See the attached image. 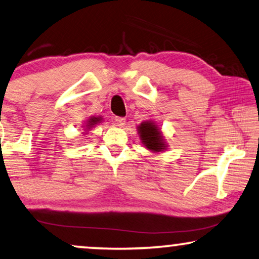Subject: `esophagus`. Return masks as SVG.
<instances>
[{
  "label": "esophagus",
  "instance_id": "34e87169",
  "mask_svg": "<svg viewBox=\"0 0 259 259\" xmlns=\"http://www.w3.org/2000/svg\"><path fill=\"white\" fill-rule=\"evenodd\" d=\"M114 123L117 126H123L125 125V118H121V117H115L114 118Z\"/></svg>",
  "mask_w": 259,
  "mask_h": 259
}]
</instances>
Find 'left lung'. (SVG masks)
Here are the masks:
<instances>
[{"label": "left lung", "mask_w": 259, "mask_h": 259, "mask_svg": "<svg viewBox=\"0 0 259 259\" xmlns=\"http://www.w3.org/2000/svg\"><path fill=\"white\" fill-rule=\"evenodd\" d=\"M139 130H140L141 140L144 141L146 147L154 152H160L164 149V144L162 142L163 140L154 123L151 121L142 122L139 126Z\"/></svg>", "instance_id": "left-lung-1"}]
</instances>
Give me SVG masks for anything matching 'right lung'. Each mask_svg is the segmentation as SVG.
Returning a JSON list of instances; mask_svg holds the SVG:
<instances>
[{
    "instance_id": "right-lung-1",
    "label": "right lung",
    "mask_w": 259,
    "mask_h": 259,
    "mask_svg": "<svg viewBox=\"0 0 259 259\" xmlns=\"http://www.w3.org/2000/svg\"><path fill=\"white\" fill-rule=\"evenodd\" d=\"M99 120H100V119H98V118H91V119H90V121H89V125H88V126L91 127L92 125H95V123H97V122H98Z\"/></svg>"
}]
</instances>
